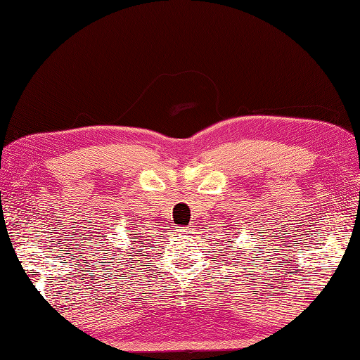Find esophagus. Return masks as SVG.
<instances>
[{"instance_id": "1", "label": "esophagus", "mask_w": 360, "mask_h": 360, "mask_svg": "<svg viewBox=\"0 0 360 360\" xmlns=\"http://www.w3.org/2000/svg\"><path fill=\"white\" fill-rule=\"evenodd\" d=\"M176 232L181 233V235H190L193 232V227L192 226H187V227H178L176 229Z\"/></svg>"}]
</instances>
